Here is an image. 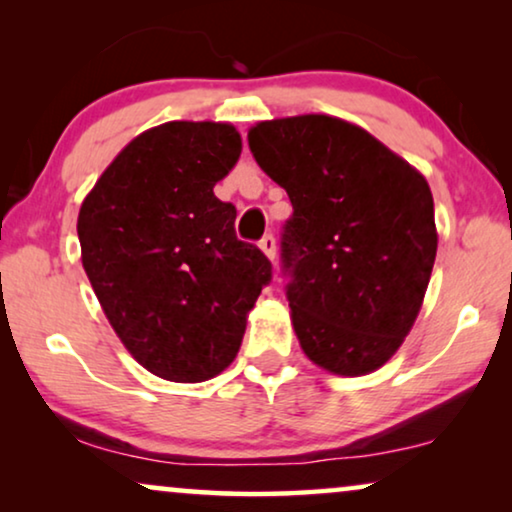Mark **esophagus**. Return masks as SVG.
Listing matches in <instances>:
<instances>
[{
	"label": "esophagus",
	"instance_id": "1",
	"mask_svg": "<svg viewBox=\"0 0 512 512\" xmlns=\"http://www.w3.org/2000/svg\"><path fill=\"white\" fill-rule=\"evenodd\" d=\"M258 247L263 249V254L268 256L270 261H275V256H277V240H275V235H272V233L263 235V240L258 242Z\"/></svg>",
	"mask_w": 512,
	"mask_h": 512
}]
</instances>
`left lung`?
<instances>
[{
  "instance_id": "left-lung-1",
  "label": "left lung",
  "mask_w": 512,
  "mask_h": 512,
  "mask_svg": "<svg viewBox=\"0 0 512 512\" xmlns=\"http://www.w3.org/2000/svg\"><path fill=\"white\" fill-rule=\"evenodd\" d=\"M249 149L293 205L282 272L300 347L335 375L373 373L401 347L429 286V184L359 125L324 114L258 123Z\"/></svg>"
}]
</instances>
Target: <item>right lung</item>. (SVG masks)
<instances>
[{
	"mask_svg": "<svg viewBox=\"0 0 512 512\" xmlns=\"http://www.w3.org/2000/svg\"><path fill=\"white\" fill-rule=\"evenodd\" d=\"M242 139L228 123L172 121L132 139L79 212L83 270L128 352L170 382H205L240 352L272 263L237 240L214 195Z\"/></svg>",
	"mask_w": 512,
	"mask_h": 512,
	"instance_id": "1",
	"label": "right lung"
}]
</instances>
